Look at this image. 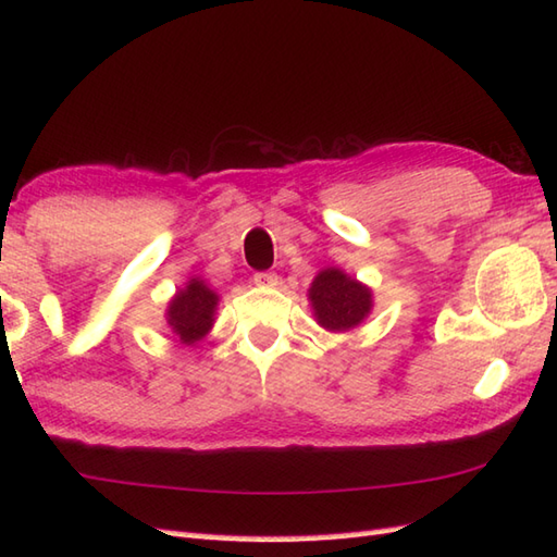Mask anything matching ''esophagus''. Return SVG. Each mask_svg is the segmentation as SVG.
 Wrapping results in <instances>:
<instances>
[{
	"instance_id": "esophagus-1",
	"label": "esophagus",
	"mask_w": 557,
	"mask_h": 557,
	"mask_svg": "<svg viewBox=\"0 0 557 557\" xmlns=\"http://www.w3.org/2000/svg\"><path fill=\"white\" fill-rule=\"evenodd\" d=\"M252 282H256V285H260V287H275L277 285V272H256V275H252Z\"/></svg>"
}]
</instances>
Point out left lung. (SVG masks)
Masks as SVG:
<instances>
[{
  "label": "left lung",
  "instance_id": "left-lung-1",
  "mask_svg": "<svg viewBox=\"0 0 557 557\" xmlns=\"http://www.w3.org/2000/svg\"><path fill=\"white\" fill-rule=\"evenodd\" d=\"M309 301L319 326L326 331H350L372 311V292L338 268H326L313 277Z\"/></svg>",
  "mask_w": 557,
  "mask_h": 557
}]
</instances>
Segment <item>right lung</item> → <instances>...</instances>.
<instances>
[{
    "mask_svg": "<svg viewBox=\"0 0 557 557\" xmlns=\"http://www.w3.org/2000/svg\"><path fill=\"white\" fill-rule=\"evenodd\" d=\"M219 305V295L205 285V280L191 277L185 289L170 299L168 305V326L173 329L180 343L195 346L214 326V311Z\"/></svg>",
    "mask_w": 557,
    "mask_h": 557,
    "instance_id": "1",
    "label": "right lung"
}]
</instances>
